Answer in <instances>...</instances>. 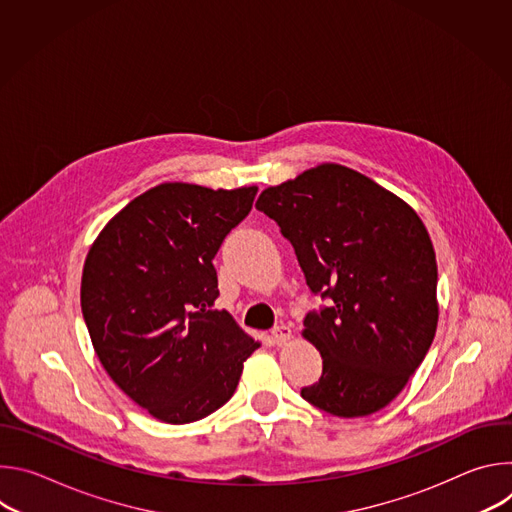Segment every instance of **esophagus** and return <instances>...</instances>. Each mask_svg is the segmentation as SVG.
I'll list each match as a JSON object with an SVG mask.
<instances>
[{
    "label": "esophagus",
    "instance_id": "34e87169",
    "mask_svg": "<svg viewBox=\"0 0 512 512\" xmlns=\"http://www.w3.org/2000/svg\"><path fill=\"white\" fill-rule=\"evenodd\" d=\"M289 338H291V330H289L287 326H283V324L271 330V340H273V344H277V346L287 344Z\"/></svg>",
    "mask_w": 512,
    "mask_h": 512
}]
</instances>
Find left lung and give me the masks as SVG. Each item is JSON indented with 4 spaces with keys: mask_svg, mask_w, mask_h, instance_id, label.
<instances>
[{
    "mask_svg": "<svg viewBox=\"0 0 512 512\" xmlns=\"http://www.w3.org/2000/svg\"><path fill=\"white\" fill-rule=\"evenodd\" d=\"M255 206L294 245L308 287L330 298L304 320L322 377L302 397L338 417L383 409L423 362L440 316L435 251L421 218L340 164L269 186Z\"/></svg>",
    "mask_w": 512,
    "mask_h": 512,
    "instance_id": "obj_1",
    "label": "left lung"
}]
</instances>
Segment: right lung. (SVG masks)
Wrapping results in <instances>:
<instances>
[{"instance_id": "obj_1", "label": "right lung", "mask_w": 512, "mask_h": 512, "mask_svg": "<svg viewBox=\"0 0 512 512\" xmlns=\"http://www.w3.org/2000/svg\"><path fill=\"white\" fill-rule=\"evenodd\" d=\"M257 186L164 182L119 210L89 249L81 308L113 383L164 423L198 421L235 393L259 348L216 310L212 259Z\"/></svg>"}]
</instances>
